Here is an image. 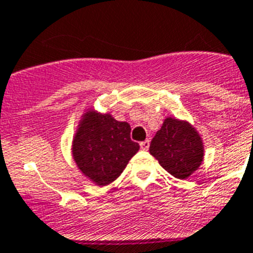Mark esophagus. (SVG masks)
<instances>
[{"label": "esophagus", "instance_id": "1", "mask_svg": "<svg viewBox=\"0 0 253 253\" xmlns=\"http://www.w3.org/2000/svg\"><path fill=\"white\" fill-rule=\"evenodd\" d=\"M140 148L143 151H147L149 148V140H144V142H140Z\"/></svg>", "mask_w": 253, "mask_h": 253}]
</instances>
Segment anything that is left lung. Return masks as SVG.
Here are the masks:
<instances>
[{
	"mask_svg": "<svg viewBox=\"0 0 253 253\" xmlns=\"http://www.w3.org/2000/svg\"><path fill=\"white\" fill-rule=\"evenodd\" d=\"M149 153L173 177L185 180L204 161V143L189 122L167 116L152 139Z\"/></svg>",
	"mask_w": 253,
	"mask_h": 253,
	"instance_id": "left-lung-1",
	"label": "left lung"
}]
</instances>
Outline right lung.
<instances>
[{
    "label": "right lung",
    "mask_w": 253,
    "mask_h": 253,
    "mask_svg": "<svg viewBox=\"0 0 253 253\" xmlns=\"http://www.w3.org/2000/svg\"><path fill=\"white\" fill-rule=\"evenodd\" d=\"M139 144L130 139V125L111 114L88 107L78 122L72 157L82 175L97 186H106L122 175Z\"/></svg>",
    "instance_id": "obj_1"
}]
</instances>
